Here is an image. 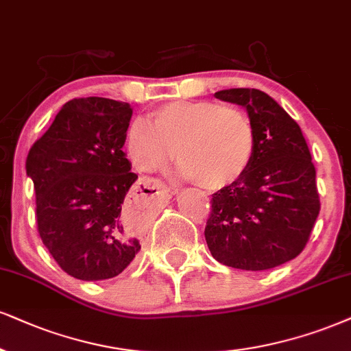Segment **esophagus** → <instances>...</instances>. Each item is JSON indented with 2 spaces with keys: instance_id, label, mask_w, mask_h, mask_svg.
Returning <instances> with one entry per match:
<instances>
[{
  "instance_id": "esophagus-1",
  "label": "esophagus",
  "mask_w": 351,
  "mask_h": 351,
  "mask_svg": "<svg viewBox=\"0 0 351 351\" xmlns=\"http://www.w3.org/2000/svg\"><path fill=\"white\" fill-rule=\"evenodd\" d=\"M154 189H156V190H159V192H161L162 195H166V197L171 195V189H169L166 184L159 182V180H154Z\"/></svg>"
}]
</instances>
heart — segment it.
<instances>
[{
  "mask_svg": "<svg viewBox=\"0 0 351 351\" xmlns=\"http://www.w3.org/2000/svg\"><path fill=\"white\" fill-rule=\"evenodd\" d=\"M127 153L143 172L158 171L176 156L177 174L215 192L247 172L255 151L254 125L236 107L211 101L164 104L127 132Z\"/></svg>",
  "mask_w": 351,
  "mask_h": 351,
  "instance_id": "b5f03b06",
  "label": "heart"
}]
</instances>
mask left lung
<instances>
[{
    "instance_id": "8db88e82",
    "label": "left lung",
    "mask_w": 351,
    "mask_h": 351,
    "mask_svg": "<svg viewBox=\"0 0 351 351\" xmlns=\"http://www.w3.org/2000/svg\"><path fill=\"white\" fill-rule=\"evenodd\" d=\"M215 97L245 107L255 151L247 172L213 193L206 244L223 265L275 268L302 252L321 210L308 143L300 125L263 90L224 89Z\"/></svg>"
}]
</instances>
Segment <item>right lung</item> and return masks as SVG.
Here are the masks:
<instances>
[{"label":"right lung","instance_id":"add662e5","mask_svg":"<svg viewBox=\"0 0 351 351\" xmlns=\"http://www.w3.org/2000/svg\"><path fill=\"white\" fill-rule=\"evenodd\" d=\"M132 114L130 104L114 99H73L25 159L40 239L77 280L114 278L141 249L122 216L138 179L122 151Z\"/></svg>","mask_w":351,"mask_h":351}]
</instances>
